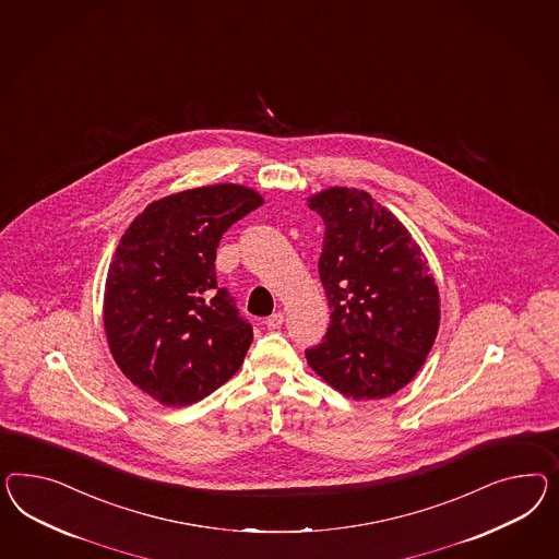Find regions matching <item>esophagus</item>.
I'll return each mask as SVG.
<instances>
[{
	"label": "esophagus",
	"mask_w": 559,
	"mask_h": 559,
	"mask_svg": "<svg viewBox=\"0 0 559 559\" xmlns=\"http://www.w3.org/2000/svg\"><path fill=\"white\" fill-rule=\"evenodd\" d=\"M264 323H266V328H269L271 332L281 330V325L285 323V313H281V311H278V313H272L271 318L266 319Z\"/></svg>",
	"instance_id": "1"
}]
</instances>
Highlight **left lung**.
Returning a JSON list of instances; mask_svg holds the SVG:
<instances>
[{
  "instance_id": "left-lung-1",
  "label": "left lung",
  "mask_w": 559,
  "mask_h": 559,
  "mask_svg": "<svg viewBox=\"0 0 559 559\" xmlns=\"http://www.w3.org/2000/svg\"><path fill=\"white\" fill-rule=\"evenodd\" d=\"M325 234L319 278L330 328L307 362L352 399H384L419 372L439 328L436 278L419 243L366 191L332 187L309 199Z\"/></svg>"
}]
</instances>
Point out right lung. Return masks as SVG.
Returning a JSON list of instances; mask_svg holds the SVG:
<instances>
[{"label":"right lung","instance_id":"add662e5","mask_svg":"<svg viewBox=\"0 0 559 559\" xmlns=\"http://www.w3.org/2000/svg\"><path fill=\"white\" fill-rule=\"evenodd\" d=\"M262 203L241 185L197 187L154 201L121 236L107 271V344L158 403L191 405L240 370L254 333L217 287L215 250Z\"/></svg>","mask_w":559,"mask_h":559}]
</instances>
